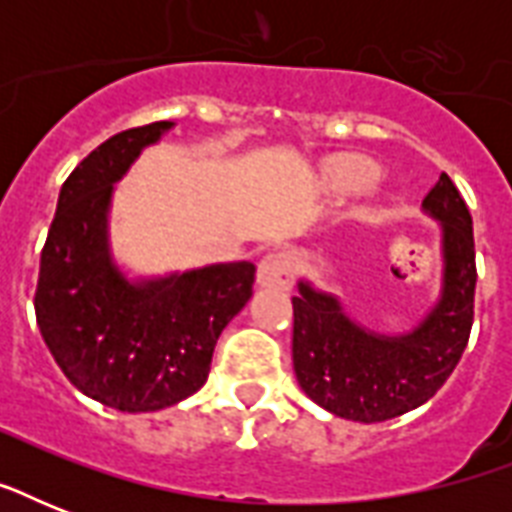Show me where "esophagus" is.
Returning <instances> with one entry per match:
<instances>
[{
	"label": "esophagus",
	"instance_id": "esophagus-1",
	"mask_svg": "<svg viewBox=\"0 0 512 512\" xmlns=\"http://www.w3.org/2000/svg\"><path fill=\"white\" fill-rule=\"evenodd\" d=\"M292 279H295V257L284 252V249L268 252L257 265V281L263 287L287 289L292 287Z\"/></svg>",
	"mask_w": 512,
	"mask_h": 512
}]
</instances>
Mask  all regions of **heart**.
<instances>
[{
  "instance_id": "heart-1",
  "label": "heart",
  "mask_w": 512,
  "mask_h": 512,
  "mask_svg": "<svg viewBox=\"0 0 512 512\" xmlns=\"http://www.w3.org/2000/svg\"><path fill=\"white\" fill-rule=\"evenodd\" d=\"M374 177H377V167L361 156H337L327 167V185L340 193L361 191L374 183Z\"/></svg>"
}]
</instances>
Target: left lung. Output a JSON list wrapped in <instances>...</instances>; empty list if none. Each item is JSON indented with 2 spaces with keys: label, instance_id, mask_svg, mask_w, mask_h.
Returning <instances> with one entry per match:
<instances>
[{
  "label": "left lung",
  "instance_id": "left-lung-1",
  "mask_svg": "<svg viewBox=\"0 0 512 512\" xmlns=\"http://www.w3.org/2000/svg\"><path fill=\"white\" fill-rule=\"evenodd\" d=\"M444 231V292L412 335L364 332L332 295L300 281L292 297V358L305 396L327 412L356 422L393 420L422 406L460 364L473 329L476 244L468 204L441 175L422 199Z\"/></svg>",
  "mask_w": 512,
  "mask_h": 512
}]
</instances>
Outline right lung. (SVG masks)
<instances>
[{"instance_id":"add662e5","label":"right lung","mask_w":512,"mask_h":512,"mask_svg":"<svg viewBox=\"0 0 512 512\" xmlns=\"http://www.w3.org/2000/svg\"><path fill=\"white\" fill-rule=\"evenodd\" d=\"M172 122L100 143L60 188L36 281V324L84 396L119 412H156L207 382L215 342L247 305L255 265H209L130 284L111 263L106 212L114 183Z\"/></svg>"}]
</instances>
